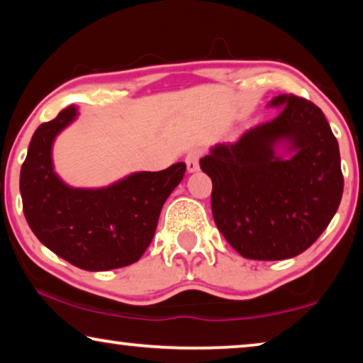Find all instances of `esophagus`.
<instances>
[{
    "mask_svg": "<svg viewBox=\"0 0 363 363\" xmlns=\"http://www.w3.org/2000/svg\"><path fill=\"white\" fill-rule=\"evenodd\" d=\"M202 156V150L200 148H192L186 156V166L189 172L199 171V160Z\"/></svg>",
    "mask_w": 363,
    "mask_h": 363,
    "instance_id": "34e87169",
    "label": "esophagus"
}]
</instances>
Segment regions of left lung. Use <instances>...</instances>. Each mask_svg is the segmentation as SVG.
<instances>
[{"label":"left lung","mask_w":363,"mask_h":363,"mask_svg":"<svg viewBox=\"0 0 363 363\" xmlns=\"http://www.w3.org/2000/svg\"><path fill=\"white\" fill-rule=\"evenodd\" d=\"M279 116L218 143L200 160L212 179V213L246 259L280 261L306 251L337 212L344 191L339 145L320 107L294 94ZM286 145L289 159L277 155Z\"/></svg>","instance_id":"obj_1"}]
</instances>
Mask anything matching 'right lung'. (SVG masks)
Returning <instances> with one entry per match:
<instances>
[{"instance_id": "obj_1", "label": "right lung", "mask_w": 363, "mask_h": 363, "mask_svg": "<svg viewBox=\"0 0 363 363\" xmlns=\"http://www.w3.org/2000/svg\"><path fill=\"white\" fill-rule=\"evenodd\" d=\"M77 116V107L68 106L32 135L19 179L26 220L43 246L79 269L130 266L153 240L161 208L186 164L135 172L102 189L69 187L53 171L52 145Z\"/></svg>"}]
</instances>
